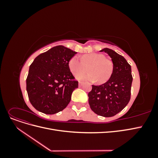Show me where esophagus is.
Returning a JSON list of instances; mask_svg holds the SVG:
<instances>
[{"label": "esophagus", "instance_id": "esophagus-1", "mask_svg": "<svg viewBox=\"0 0 158 158\" xmlns=\"http://www.w3.org/2000/svg\"><path fill=\"white\" fill-rule=\"evenodd\" d=\"M82 85H83V82H80L78 83V85H79L80 87V86H82Z\"/></svg>", "mask_w": 158, "mask_h": 158}]
</instances>
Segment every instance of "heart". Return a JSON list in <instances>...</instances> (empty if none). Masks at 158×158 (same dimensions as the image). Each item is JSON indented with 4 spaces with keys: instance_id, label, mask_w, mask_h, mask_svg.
I'll list each match as a JSON object with an SVG mask.
<instances>
[{
    "instance_id": "heart-1",
    "label": "heart",
    "mask_w": 158,
    "mask_h": 158,
    "mask_svg": "<svg viewBox=\"0 0 158 158\" xmlns=\"http://www.w3.org/2000/svg\"><path fill=\"white\" fill-rule=\"evenodd\" d=\"M69 68L74 74L83 72L89 67V73H80L76 78L80 81L97 82L103 84L111 78L114 69V64L111 59L105 58L102 54L92 52L85 54L80 59L78 56L72 57L69 61Z\"/></svg>"
}]
</instances>
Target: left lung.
<instances>
[{
    "mask_svg": "<svg viewBox=\"0 0 158 158\" xmlns=\"http://www.w3.org/2000/svg\"><path fill=\"white\" fill-rule=\"evenodd\" d=\"M111 57L114 69L107 82L99 85H92L88 94L91 109L105 117L114 116L125 108L131 99L132 76L131 66L124 57L112 49L100 51Z\"/></svg>",
    "mask_w": 158,
    "mask_h": 158,
    "instance_id": "obj_1",
    "label": "left lung"
}]
</instances>
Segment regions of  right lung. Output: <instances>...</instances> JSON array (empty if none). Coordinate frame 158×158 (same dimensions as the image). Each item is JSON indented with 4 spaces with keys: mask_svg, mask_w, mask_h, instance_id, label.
I'll list each match as a JSON object with an SVG mask.
<instances>
[{
    "mask_svg": "<svg viewBox=\"0 0 158 158\" xmlns=\"http://www.w3.org/2000/svg\"><path fill=\"white\" fill-rule=\"evenodd\" d=\"M76 53L58 45L33 60L26 79V90L30 103L37 111L52 114L68 106L73 91L78 87L69 65Z\"/></svg>",
    "mask_w": 158,
    "mask_h": 158,
    "instance_id": "obj_1",
    "label": "right lung"
}]
</instances>
